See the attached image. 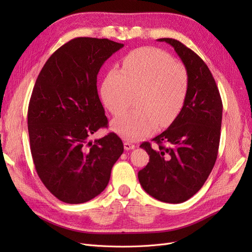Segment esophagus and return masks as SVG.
Wrapping results in <instances>:
<instances>
[{"label":"esophagus","mask_w":252,"mask_h":252,"mask_svg":"<svg viewBox=\"0 0 252 252\" xmlns=\"http://www.w3.org/2000/svg\"><path fill=\"white\" fill-rule=\"evenodd\" d=\"M134 147H135V145L133 143L128 142V141L124 142V148H125V150H131V149H134Z\"/></svg>","instance_id":"obj_1"}]
</instances>
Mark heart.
I'll use <instances>...</instances> for the list:
<instances>
[{"mask_svg":"<svg viewBox=\"0 0 252 252\" xmlns=\"http://www.w3.org/2000/svg\"><path fill=\"white\" fill-rule=\"evenodd\" d=\"M189 91L186 67L162 49L141 47L122 61V69L106 74L101 94L113 116H121L136 94L138 109L118 118L111 128L125 140L135 141L171 125L184 108Z\"/></svg>","mask_w":252,"mask_h":252,"instance_id":"obj_1","label":"heart"}]
</instances>
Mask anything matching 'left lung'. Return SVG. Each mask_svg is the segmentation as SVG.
Returning <instances> with one entry per match:
<instances>
[{"label":"left lung","instance_id":"1","mask_svg":"<svg viewBox=\"0 0 252 252\" xmlns=\"http://www.w3.org/2000/svg\"><path fill=\"white\" fill-rule=\"evenodd\" d=\"M174 48L189 77L188 96L180 116L164 132L141 148L149 163L139 171L143 189L155 199L179 204L194 195L216 164L223 104L208 66L194 51L174 39H158Z\"/></svg>","mask_w":252,"mask_h":252}]
</instances>
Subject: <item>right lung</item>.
<instances>
[{"mask_svg": "<svg viewBox=\"0 0 252 252\" xmlns=\"http://www.w3.org/2000/svg\"><path fill=\"white\" fill-rule=\"evenodd\" d=\"M123 46L108 39L75 37L53 52L37 75L27 114L30 150L43 184L64 203H85L100 194L124 151L114 132L90 141L108 124L97 73Z\"/></svg>", "mask_w": 252, "mask_h": 252, "instance_id": "obj_1", "label": "right lung"}]
</instances>
